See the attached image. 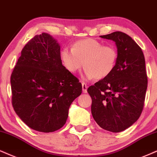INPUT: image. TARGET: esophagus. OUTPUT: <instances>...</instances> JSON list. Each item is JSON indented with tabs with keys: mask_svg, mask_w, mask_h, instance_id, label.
I'll use <instances>...</instances> for the list:
<instances>
[{
	"mask_svg": "<svg viewBox=\"0 0 157 157\" xmlns=\"http://www.w3.org/2000/svg\"><path fill=\"white\" fill-rule=\"evenodd\" d=\"M87 85H86L85 83L83 82L82 83V90H83V92H84V93H86L87 92Z\"/></svg>",
	"mask_w": 157,
	"mask_h": 157,
	"instance_id": "34e87169",
	"label": "esophagus"
}]
</instances>
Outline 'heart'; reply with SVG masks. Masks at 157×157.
I'll return each mask as SVG.
<instances>
[{
    "label": "heart",
    "mask_w": 157,
    "mask_h": 157,
    "mask_svg": "<svg viewBox=\"0 0 157 157\" xmlns=\"http://www.w3.org/2000/svg\"><path fill=\"white\" fill-rule=\"evenodd\" d=\"M117 57V52L113 46H103L94 38L78 40L71 50L65 48L61 52V59L69 72H76L84 65L86 80L108 76L115 68Z\"/></svg>",
    "instance_id": "obj_1"
}]
</instances>
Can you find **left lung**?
Returning <instances> with one entry per match:
<instances>
[{
  "label": "left lung",
  "mask_w": 157,
  "mask_h": 157,
  "mask_svg": "<svg viewBox=\"0 0 157 157\" xmlns=\"http://www.w3.org/2000/svg\"><path fill=\"white\" fill-rule=\"evenodd\" d=\"M100 37L115 42L118 57L113 72L88 88L91 111L101 128L119 132L132 126L144 108L148 85L146 62L141 48L124 33Z\"/></svg>",
  "instance_id": "1"
}]
</instances>
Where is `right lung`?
<instances>
[{
	"label": "right lung",
	"instance_id": "add662e5",
	"mask_svg": "<svg viewBox=\"0 0 157 157\" xmlns=\"http://www.w3.org/2000/svg\"><path fill=\"white\" fill-rule=\"evenodd\" d=\"M11 85L16 113L42 132L63 127L71 103L82 92L78 79L63 65L59 43L46 33L35 36L23 48Z\"/></svg>",
	"mask_w": 157,
	"mask_h": 157
}]
</instances>
